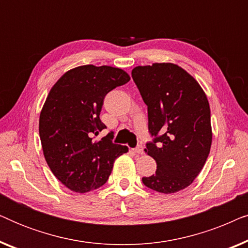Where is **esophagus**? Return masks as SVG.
<instances>
[{
  "instance_id": "34e87169",
  "label": "esophagus",
  "mask_w": 248,
  "mask_h": 248,
  "mask_svg": "<svg viewBox=\"0 0 248 248\" xmlns=\"http://www.w3.org/2000/svg\"><path fill=\"white\" fill-rule=\"evenodd\" d=\"M134 152L138 155H143V147H142V145H139V147L134 149Z\"/></svg>"
}]
</instances>
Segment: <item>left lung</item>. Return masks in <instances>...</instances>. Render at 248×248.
I'll use <instances>...</instances> for the list:
<instances>
[{
    "mask_svg": "<svg viewBox=\"0 0 248 248\" xmlns=\"http://www.w3.org/2000/svg\"><path fill=\"white\" fill-rule=\"evenodd\" d=\"M132 78L148 106L149 131L155 139L145 154L157 170L142 182L147 187L172 194L194 182L212 143L209 100L200 83L174 63L135 66Z\"/></svg>",
    "mask_w": 248,
    "mask_h": 248,
    "instance_id": "left-lung-1",
    "label": "left lung"
}]
</instances>
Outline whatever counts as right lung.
Masks as SVG:
<instances>
[{
    "label": "right lung",
    "instance_id": "obj_1",
    "mask_svg": "<svg viewBox=\"0 0 248 248\" xmlns=\"http://www.w3.org/2000/svg\"><path fill=\"white\" fill-rule=\"evenodd\" d=\"M120 67L93 64L63 74L48 93L39 115L43 154L54 176L71 191L87 193L103 186L114 161L126 145L111 143L113 133L99 141V115L106 94L130 81Z\"/></svg>",
    "mask_w": 248,
    "mask_h": 248
}]
</instances>
